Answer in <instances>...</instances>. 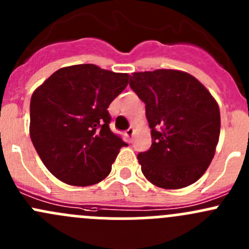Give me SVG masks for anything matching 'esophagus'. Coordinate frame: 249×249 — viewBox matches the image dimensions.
<instances>
[{"instance_id": "34e87169", "label": "esophagus", "mask_w": 249, "mask_h": 249, "mask_svg": "<svg viewBox=\"0 0 249 249\" xmlns=\"http://www.w3.org/2000/svg\"><path fill=\"white\" fill-rule=\"evenodd\" d=\"M125 135H126V136L129 137V139H131V137L134 136V129H132V127H129V129H127L126 131H125Z\"/></svg>"}]
</instances>
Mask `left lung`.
I'll use <instances>...</instances> for the list:
<instances>
[{
    "mask_svg": "<svg viewBox=\"0 0 249 249\" xmlns=\"http://www.w3.org/2000/svg\"><path fill=\"white\" fill-rule=\"evenodd\" d=\"M130 88L145 104L152 145L137 159L148 180L164 189L196 182L210 166L220 132L219 107L207 89L182 71L135 72Z\"/></svg>",
    "mask_w": 249,
    "mask_h": 249,
    "instance_id": "obj_1",
    "label": "left lung"
}]
</instances>
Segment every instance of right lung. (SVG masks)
<instances>
[{
	"mask_svg": "<svg viewBox=\"0 0 249 249\" xmlns=\"http://www.w3.org/2000/svg\"><path fill=\"white\" fill-rule=\"evenodd\" d=\"M127 83V73L84 64L57 70L35 90L30 136L57 179L87 187L109 175L119 149L127 143L110 131L107 108Z\"/></svg>",
	"mask_w": 249,
	"mask_h": 249,
	"instance_id": "obj_1",
	"label": "right lung"
}]
</instances>
